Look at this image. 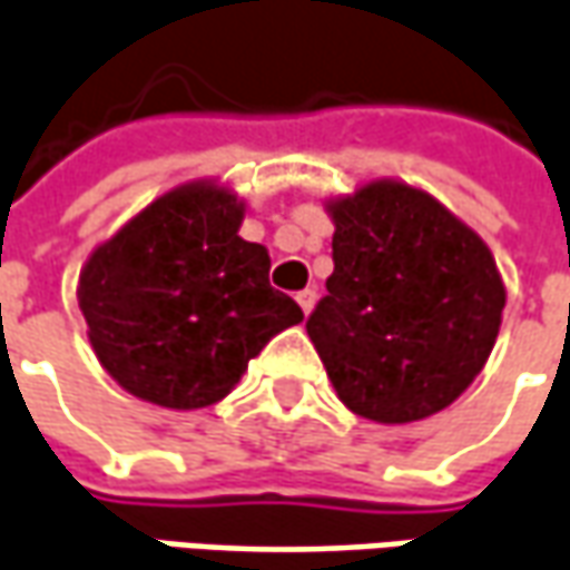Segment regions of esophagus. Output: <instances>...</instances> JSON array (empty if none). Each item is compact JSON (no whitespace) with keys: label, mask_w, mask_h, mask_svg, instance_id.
<instances>
[{"label":"esophagus","mask_w":570,"mask_h":570,"mask_svg":"<svg viewBox=\"0 0 570 570\" xmlns=\"http://www.w3.org/2000/svg\"><path fill=\"white\" fill-rule=\"evenodd\" d=\"M315 299H317L315 286H308V289H302L299 296H296V302H299V308H302V312H305V315H312V308H315Z\"/></svg>","instance_id":"obj_1"}]
</instances>
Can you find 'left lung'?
Instances as JSON below:
<instances>
[{"label": "left lung", "mask_w": 570, "mask_h": 570, "mask_svg": "<svg viewBox=\"0 0 570 570\" xmlns=\"http://www.w3.org/2000/svg\"><path fill=\"white\" fill-rule=\"evenodd\" d=\"M327 212L334 274L305 331L336 396L377 424L443 412L497 343V258L446 205L402 180H371Z\"/></svg>", "instance_id": "obj_1"}]
</instances>
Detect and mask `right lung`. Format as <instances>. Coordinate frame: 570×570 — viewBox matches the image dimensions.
Returning <instances> with one entry per match:
<instances>
[{"label": "right lung", "mask_w": 570, "mask_h": 570, "mask_svg": "<svg viewBox=\"0 0 570 570\" xmlns=\"http://www.w3.org/2000/svg\"><path fill=\"white\" fill-rule=\"evenodd\" d=\"M246 205L193 180L158 196L96 246L77 302L108 374L130 396L193 412L234 390L302 308L268 284L271 255L239 236Z\"/></svg>", "instance_id": "obj_1"}]
</instances>
